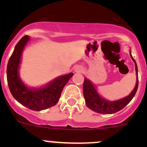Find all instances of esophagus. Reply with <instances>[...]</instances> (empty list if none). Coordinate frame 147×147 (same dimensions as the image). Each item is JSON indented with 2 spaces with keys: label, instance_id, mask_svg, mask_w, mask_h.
<instances>
[{
  "label": "esophagus",
  "instance_id": "34e87169",
  "mask_svg": "<svg viewBox=\"0 0 147 147\" xmlns=\"http://www.w3.org/2000/svg\"><path fill=\"white\" fill-rule=\"evenodd\" d=\"M75 70L76 71V72H82V67L80 66H77L76 67H75Z\"/></svg>",
  "mask_w": 147,
  "mask_h": 147
}]
</instances>
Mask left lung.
I'll return each instance as SVG.
<instances>
[{
  "label": "left lung",
  "instance_id": "8db88e82",
  "mask_svg": "<svg viewBox=\"0 0 147 147\" xmlns=\"http://www.w3.org/2000/svg\"><path fill=\"white\" fill-rule=\"evenodd\" d=\"M130 55L131 58L134 60L135 63L136 73L138 74L137 65L136 63L135 60L132 57L130 52ZM138 84H139V80L138 77L137 78V83L136 86L133 91L129 94L127 97L117 101L110 102L108 100H105L100 97L97 93L95 87H94L92 82L90 80L84 78V82H83V94H84L85 103L87 106L94 112L100 114H113L118 111L122 109L124 107L129 103L130 101L133 99L135 95L136 92L138 89Z\"/></svg>",
  "mask_w": 147,
  "mask_h": 147
}]
</instances>
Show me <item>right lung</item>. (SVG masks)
Masks as SVG:
<instances>
[{
	"instance_id": "1",
	"label": "right lung",
	"mask_w": 147,
	"mask_h": 147,
	"mask_svg": "<svg viewBox=\"0 0 147 147\" xmlns=\"http://www.w3.org/2000/svg\"><path fill=\"white\" fill-rule=\"evenodd\" d=\"M29 39L28 35L23 37L15 47L7 65V80L10 92L18 102L31 110H43L57 103L65 85L74 74L59 77L42 88L26 87L19 78L18 67L22 52Z\"/></svg>"
}]
</instances>
